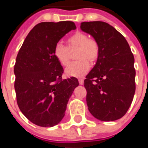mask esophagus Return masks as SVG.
<instances>
[{
	"mask_svg": "<svg viewBox=\"0 0 148 148\" xmlns=\"http://www.w3.org/2000/svg\"><path fill=\"white\" fill-rule=\"evenodd\" d=\"M78 81H79V84H84V79L83 78H79Z\"/></svg>",
	"mask_w": 148,
	"mask_h": 148,
	"instance_id": "esophagus-1",
	"label": "esophagus"
}]
</instances>
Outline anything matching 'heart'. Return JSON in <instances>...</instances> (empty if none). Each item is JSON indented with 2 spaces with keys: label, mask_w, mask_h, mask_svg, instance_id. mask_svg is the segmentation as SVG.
I'll use <instances>...</instances> for the list:
<instances>
[{
  "label": "heart",
  "mask_w": 148,
  "mask_h": 148,
  "mask_svg": "<svg viewBox=\"0 0 148 148\" xmlns=\"http://www.w3.org/2000/svg\"><path fill=\"white\" fill-rule=\"evenodd\" d=\"M67 41V47L60 42L56 44L53 47V56L60 64L67 66L70 61L69 49L78 47L76 58L79 60L70 64L65 72L68 76H83L90 70L89 60L93 62L98 58L100 52L98 43L93 38H88L86 34L81 31L70 36Z\"/></svg>",
  "instance_id": "heart-1"
}]
</instances>
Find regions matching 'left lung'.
<instances>
[{"instance_id":"1","label":"left lung","mask_w":148,"mask_h":148,"mask_svg":"<svg viewBox=\"0 0 148 148\" xmlns=\"http://www.w3.org/2000/svg\"><path fill=\"white\" fill-rule=\"evenodd\" d=\"M81 29L92 36L100 47L97 63L84 82L88 110L102 121L120 119L135 93L134 58L130 46L121 34L105 22H82Z\"/></svg>"}]
</instances>
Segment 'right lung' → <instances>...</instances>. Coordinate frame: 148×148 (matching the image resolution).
I'll list each match as a JSON object with an SVG mask.
<instances>
[{"label":"right lung","instance_id":"obj_1","mask_svg":"<svg viewBox=\"0 0 148 148\" xmlns=\"http://www.w3.org/2000/svg\"><path fill=\"white\" fill-rule=\"evenodd\" d=\"M75 29L72 21L41 22L29 32L17 53L14 69L17 105L36 125L58 124L79 85L75 77L62 79L64 69L53 54L56 44Z\"/></svg>","mask_w":148,"mask_h":148}]
</instances>
